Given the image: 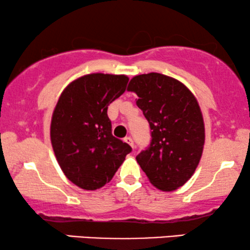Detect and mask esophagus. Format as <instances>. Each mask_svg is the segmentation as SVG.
Segmentation results:
<instances>
[{"label":"esophagus","mask_w":250,"mask_h":250,"mask_svg":"<svg viewBox=\"0 0 250 250\" xmlns=\"http://www.w3.org/2000/svg\"><path fill=\"white\" fill-rule=\"evenodd\" d=\"M124 141L127 143V145L131 146L132 148H134V142H133V140H132L131 136H126V138L124 139Z\"/></svg>","instance_id":"obj_1"}]
</instances>
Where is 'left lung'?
Returning <instances> with one entry per match:
<instances>
[{
    "label": "left lung",
    "instance_id": "8db88e82",
    "mask_svg": "<svg viewBox=\"0 0 250 250\" xmlns=\"http://www.w3.org/2000/svg\"><path fill=\"white\" fill-rule=\"evenodd\" d=\"M127 91L138 95L151 131V143L136 156L150 183L174 191L186 184L199 165L205 145V124L192 92L175 78L159 73L134 76Z\"/></svg>",
    "mask_w": 250,
    "mask_h": 250
}]
</instances>
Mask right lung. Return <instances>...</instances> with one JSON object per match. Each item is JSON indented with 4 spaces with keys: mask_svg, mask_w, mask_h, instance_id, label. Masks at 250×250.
<instances>
[{
    "mask_svg": "<svg viewBox=\"0 0 250 250\" xmlns=\"http://www.w3.org/2000/svg\"><path fill=\"white\" fill-rule=\"evenodd\" d=\"M126 75L94 73L70 82L60 94L50 136L61 170L84 190L110 182L132 148L111 134L108 105L126 90Z\"/></svg>",
    "mask_w": 250,
    "mask_h": 250,
    "instance_id": "obj_1",
    "label": "right lung"
}]
</instances>
